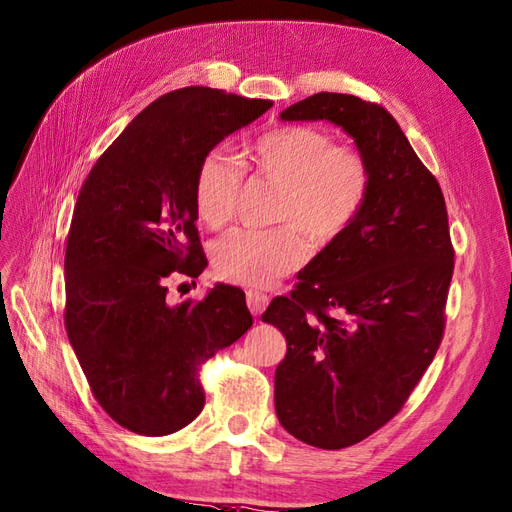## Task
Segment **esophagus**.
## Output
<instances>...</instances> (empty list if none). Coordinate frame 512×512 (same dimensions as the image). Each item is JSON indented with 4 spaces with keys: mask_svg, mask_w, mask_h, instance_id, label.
<instances>
[{
    "mask_svg": "<svg viewBox=\"0 0 512 512\" xmlns=\"http://www.w3.org/2000/svg\"><path fill=\"white\" fill-rule=\"evenodd\" d=\"M268 303H270V298L266 294L255 292V290L246 292V305H248V309H251L253 316H259V313L268 307Z\"/></svg>",
    "mask_w": 512,
    "mask_h": 512,
    "instance_id": "34e87169",
    "label": "esophagus"
}]
</instances>
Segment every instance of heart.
I'll return each mask as SVG.
<instances>
[{
	"label": "heart",
	"mask_w": 512,
	"mask_h": 512,
	"mask_svg": "<svg viewBox=\"0 0 512 512\" xmlns=\"http://www.w3.org/2000/svg\"><path fill=\"white\" fill-rule=\"evenodd\" d=\"M244 166L279 186L274 218L287 222L270 231L235 229L212 248L216 277L227 283L266 287L296 270L309 246H329L355 225L370 194L372 170L365 155L335 144L329 131L307 125L281 127L257 138L244 153ZM242 173L225 155L209 153L194 181L196 216L220 229L235 216Z\"/></svg>",
	"instance_id": "heart-1"
}]
</instances>
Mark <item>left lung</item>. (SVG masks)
Here are the masks:
<instances>
[{
  "mask_svg": "<svg viewBox=\"0 0 512 512\" xmlns=\"http://www.w3.org/2000/svg\"><path fill=\"white\" fill-rule=\"evenodd\" d=\"M281 121H329L372 170L361 216L298 272L261 320L285 335L274 409L303 443L342 450L396 415L441 344L454 270L437 179L393 116L352 95L318 93Z\"/></svg>",
  "mask_w": 512,
  "mask_h": 512,
  "instance_id": "1",
  "label": "left lung"
}]
</instances>
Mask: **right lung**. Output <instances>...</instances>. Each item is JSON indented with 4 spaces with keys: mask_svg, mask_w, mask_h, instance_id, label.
<instances>
[{
    "mask_svg": "<svg viewBox=\"0 0 512 512\" xmlns=\"http://www.w3.org/2000/svg\"><path fill=\"white\" fill-rule=\"evenodd\" d=\"M272 101L188 86L155 99L90 170L75 203L64 326L93 396L116 424L162 437L203 411L199 365L251 329L240 287L170 305L168 279H196L207 259L194 181L218 142Z\"/></svg>",
    "mask_w": 512,
    "mask_h": 512,
    "instance_id": "obj_1",
    "label": "right lung"
}]
</instances>
